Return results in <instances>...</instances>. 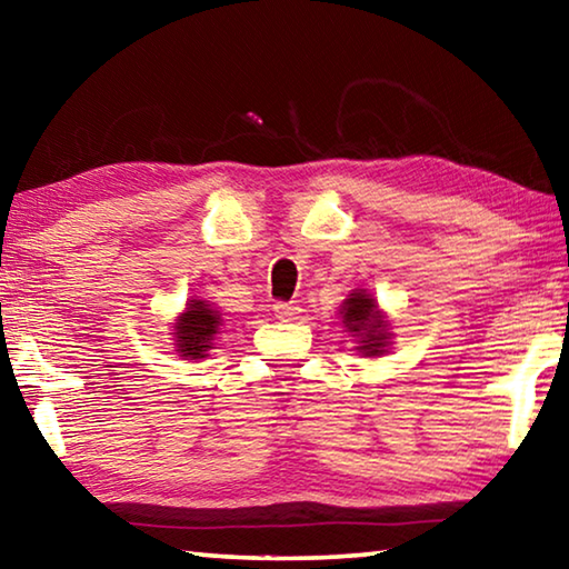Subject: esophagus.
<instances>
[{"label":"esophagus","mask_w":569,"mask_h":569,"mask_svg":"<svg viewBox=\"0 0 569 569\" xmlns=\"http://www.w3.org/2000/svg\"><path fill=\"white\" fill-rule=\"evenodd\" d=\"M298 311H301V308H298L296 303H286V301H278V303H273V313H276V319H281V321H291V319H296Z\"/></svg>","instance_id":"esophagus-1"}]
</instances>
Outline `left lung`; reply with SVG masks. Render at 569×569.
<instances>
[{"label": "left lung", "instance_id": "8db88e82", "mask_svg": "<svg viewBox=\"0 0 569 569\" xmlns=\"http://www.w3.org/2000/svg\"><path fill=\"white\" fill-rule=\"evenodd\" d=\"M343 323L351 333L359 336V351L366 356H379L389 346V323L383 321L381 311L371 296L356 291L343 303Z\"/></svg>", "mask_w": 569, "mask_h": 569}]
</instances>
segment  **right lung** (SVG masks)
Returning a JSON list of instances; mask_svg holds the SVG:
<instances>
[{
	"label": "right lung",
	"mask_w": 569,
	"mask_h": 569,
	"mask_svg": "<svg viewBox=\"0 0 569 569\" xmlns=\"http://www.w3.org/2000/svg\"><path fill=\"white\" fill-rule=\"evenodd\" d=\"M220 316L206 301H190L188 311L176 323L178 353L182 359H203L208 349H213V336L218 333Z\"/></svg>",
	"instance_id": "add662e5"
}]
</instances>
